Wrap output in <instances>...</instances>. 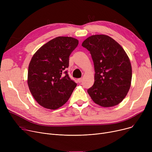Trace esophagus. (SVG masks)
<instances>
[{"mask_svg":"<svg viewBox=\"0 0 152 152\" xmlns=\"http://www.w3.org/2000/svg\"><path fill=\"white\" fill-rule=\"evenodd\" d=\"M77 81H78V83H81L83 81V79H82V78H79V79H77Z\"/></svg>","mask_w":152,"mask_h":152,"instance_id":"1","label":"esophagus"}]
</instances>
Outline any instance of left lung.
Segmentation results:
<instances>
[{
  "label": "left lung",
  "instance_id": "left-lung-1",
  "mask_svg": "<svg viewBox=\"0 0 152 152\" xmlns=\"http://www.w3.org/2000/svg\"><path fill=\"white\" fill-rule=\"evenodd\" d=\"M82 46L90 52L94 64V84L87 90L92 100L102 107L118 105L131 85L129 57L120 44L104 34L87 37Z\"/></svg>",
  "mask_w": 152,
  "mask_h": 152
}]
</instances>
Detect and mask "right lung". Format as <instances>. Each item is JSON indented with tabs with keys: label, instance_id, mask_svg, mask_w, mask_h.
<instances>
[{
	"label": "right lung",
	"instance_id": "obj_1",
	"mask_svg": "<svg viewBox=\"0 0 152 152\" xmlns=\"http://www.w3.org/2000/svg\"><path fill=\"white\" fill-rule=\"evenodd\" d=\"M79 44L77 39L65 36L55 37L36 52L28 71V85L34 99L42 107L58 109L68 100L77 84L65 71L69 57Z\"/></svg>",
	"mask_w": 152,
	"mask_h": 152
}]
</instances>
